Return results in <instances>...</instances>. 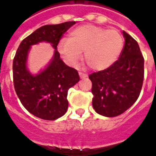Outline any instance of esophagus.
Here are the masks:
<instances>
[{
	"instance_id": "obj_1",
	"label": "esophagus",
	"mask_w": 156,
	"mask_h": 156,
	"mask_svg": "<svg viewBox=\"0 0 156 156\" xmlns=\"http://www.w3.org/2000/svg\"><path fill=\"white\" fill-rule=\"evenodd\" d=\"M79 75H80V77L81 79H85V78H87V77H88L87 74L82 73V72H80Z\"/></svg>"
}]
</instances>
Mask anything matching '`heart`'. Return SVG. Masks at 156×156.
Returning a JSON list of instances; mask_svg holds the SVG:
<instances>
[{
	"label": "heart",
	"mask_w": 156,
	"mask_h": 156,
	"mask_svg": "<svg viewBox=\"0 0 156 156\" xmlns=\"http://www.w3.org/2000/svg\"><path fill=\"white\" fill-rule=\"evenodd\" d=\"M123 45V38L118 30L84 24L72 29L68 38L59 42L57 49L67 65H76L83 51V58L89 66L102 71L118 60Z\"/></svg>",
	"instance_id": "obj_1"
}]
</instances>
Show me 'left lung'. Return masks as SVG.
Returning <instances> with one entry per match:
<instances>
[{
	"instance_id": "8db88e82",
	"label": "left lung",
	"mask_w": 156,
	"mask_h": 156,
	"mask_svg": "<svg viewBox=\"0 0 156 156\" xmlns=\"http://www.w3.org/2000/svg\"><path fill=\"white\" fill-rule=\"evenodd\" d=\"M125 44L118 61L104 71L90 74L96 113L116 117L137 100L144 79V58L137 42L122 31Z\"/></svg>"
}]
</instances>
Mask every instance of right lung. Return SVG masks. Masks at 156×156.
<instances>
[{"mask_svg": "<svg viewBox=\"0 0 156 156\" xmlns=\"http://www.w3.org/2000/svg\"><path fill=\"white\" fill-rule=\"evenodd\" d=\"M75 21L40 27L22 41L13 61L15 90L29 113L44 120H56L66 113L68 90L80 80L76 69L63 62L57 51L59 41ZM41 41L51 43L55 49L54 57L39 73L33 75L27 68L31 46Z\"/></svg>", "mask_w": 156, "mask_h": 156, "instance_id": "obj_1", "label": "right lung"}]
</instances>
